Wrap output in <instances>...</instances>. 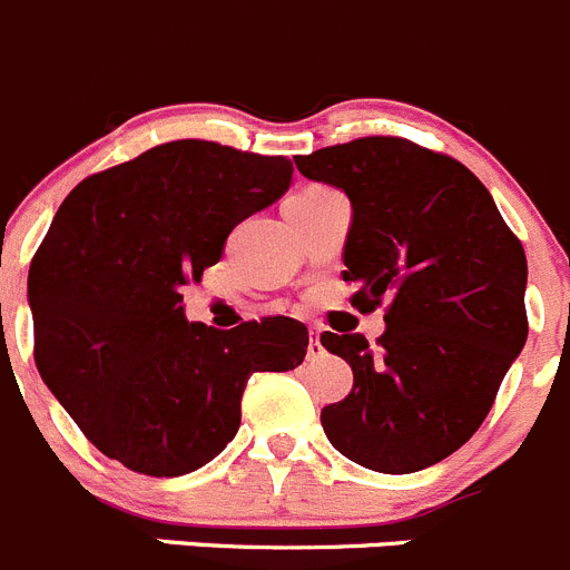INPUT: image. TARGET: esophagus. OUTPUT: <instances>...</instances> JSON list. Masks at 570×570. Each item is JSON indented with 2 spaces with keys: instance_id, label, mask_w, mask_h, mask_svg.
<instances>
[{
  "instance_id": "esophagus-1",
  "label": "esophagus",
  "mask_w": 570,
  "mask_h": 570,
  "mask_svg": "<svg viewBox=\"0 0 570 570\" xmlns=\"http://www.w3.org/2000/svg\"><path fill=\"white\" fill-rule=\"evenodd\" d=\"M323 354H326V348H323V343H321V334L312 332L309 348H306V357H309V360H321Z\"/></svg>"
}]
</instances>
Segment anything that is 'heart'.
Listing matches in <instances>:
<instances>
[{"label":"heart","instance_id":"obj_1","mask_svg":"<svg viewBox=\"0 0 570 570\" xmlns=\"http://www.w3.org/2000/svg\"><path fill=\"white\" fill-rule=\"evenodd\" d=\"M309 190H317V188H306V190H301V194H309Z\"/></svg>","mask_w":570,"mask_h":570}]
</instances>
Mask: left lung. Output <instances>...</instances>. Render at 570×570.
<instances>
[{"label":"left lung","mask_w":570,"mask_h":570,"mask_svg":"<svg viewBox=\"0 0 570 570\" xmlns=\"http://www.w3.org/2000/svg\"><path fill=\"white\" fill-rule=\"evenodd\" d=\"M295 165L351 202V306L387 303L376 348L363 334H321L354 371L323 430L365 470L439 464L481 428L529 337L523 244L466 165L402 137H360Z\"/></svg>","instance_id":"left-lung-1"}]
</instances>
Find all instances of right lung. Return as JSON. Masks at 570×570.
Here are the masks:
<instances>
[{
  "instance_id": "add662e5",
  "label": "right lung",
  "mask_w": 570,
  "mask_h": 570,
  "mask_svg": "<svg viewBox=\"0 0 570 570\" xmlns=\"http://www.w3.org/2000/svg\"><path fill=\"white\" fill-rule=\"evenodd\" d=\"M289 183L286 157L174 140L61 202L28 275L33 357L100 453L154 478L199 470L238 433L249 376L303 363L292 317L219 332L183 309V286Z\"/></svg>"
}]
</instances>
